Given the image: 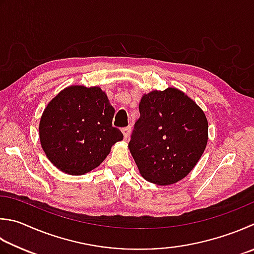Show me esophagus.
Returning <instances> with one entry per match:
<instances>
[{
	"label": "esophagus",
	"mask_w": 254,
	"mask_h": 254,
	"mask_svg": "<svg viewBox=\"0 0 254 254\" xmlns=\"http://www.w3.org/2000/svg\"><path fill=\"white\" fill-rule=\"evenodd\" d=\"M130 130H131L130 126H128V127H125V128L122 129V131H123V133H124V138H125V140H128V139H129V136H130Z\"/></svg>",
	"instance_id": "obj_1"
}]
</instances>
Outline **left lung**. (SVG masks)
Listing matches in <instances>:
<instances>
[{"instance_id":"1","label":"left lung","mask_w":254,"mask_h":254,"mask_svg":"<svg viewBox=\"0 0 254 254\" xmlns=\"http://www.w3.org/2000/svg\"><path fill=\"white\" fill-rule=\"evenodd\" d=\"M139 113L128 147L140 175L156 185L178 183L193 169L207 146L204 113L171 87L143 95Z\"/></svg>"}]
</instances>
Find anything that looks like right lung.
Returning <instances> with one entry per match:
<instances>
[{
	"label": "right lung",
	"mask_w": 254,
	"mask_h": 254,
	"mask_svg": "<svg viewBox=\"0 0 254 254\" xmlns=\"http://www.w3.org/2000/svg\"><path fill=\"white\" fill-rule=\"evenodd\" d=\"M115 109L99 87L69 86L53 98L40 122L43 150L56 168L80 176L98 167L123 133Z\"/></svg>",
	"instance_id": "right-lung-1"
}]
</instances>
